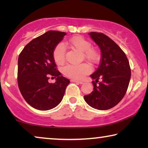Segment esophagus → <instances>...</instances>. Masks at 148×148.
<instances>
[{"label":"esophagus","mask_w":148,"mask_h":148,"mask_svg":"<svg viewBox=\"0 0 148 148\" xmlns=\"http://www.w3.org/2000/svg\"><path fill=\"white\" fill-rule=\"evenodd\" d=\"M72 82H76V83H78L79 84H83L84 82L82 81H79V80H76V79H71Z\"/></svg>","instance_id":"esophagus-1"}]
</instances>
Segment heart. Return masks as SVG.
Here are the masks:
<instances>
[{
    "label": "heart",
    "mask_w": 148,
    "mask_h": 148,
    "mask_svg": "<svg viewBox=\"0 0 148 148\" xmlns=\"http://www.w3.org/2000/svg\"><path fill=\"white\" fill-rule=\"evenodd\" d=\"M71 47L83 52L84 57L87 61L96 63L99 59V53L97 50L91 47V44L82 36H74L69 41ZM53 58L57 64H61L65 60V48L62 44H59L53 50ZM65 76L72 79H80L91 72L88 64L83 63L78 65L68 64L62 70Z\"/></svg>",
    "instance_id": "b5f03b06"
}]
</instances>
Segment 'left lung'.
Segmentation results:
<instances>
[{"mask_svg": "<svg viewBox=\"0 0 148 148\" xmlns=\"http://www.w3.org/2000/svg\"><path fill=\"white\" fill-rule=\"evenodd\" d=\"M101 51L99 68L91 77L93 91L84 99L93 108L105 110L112 108L123 98L128 88L131 71L126 55L116 42L101 32L89 33ZM101 79L99 84L96 83Z\"/></svg>", "mask_w": 148, "mask_h": 148, "instance_id": "obj_1", "label": "left lung"}]
</instances>
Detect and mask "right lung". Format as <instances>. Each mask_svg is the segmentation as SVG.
<instances>
[{
    "label": "right lung",
    "instance_id": "right-lung-1",
    "mask_svg": "<svg viewBox=\"0 0 148 148\" xmlns=\"http://www.w3.org/2000/svg\"><path fill=\"white\" fill-rule=\"evenodd\" d=\"M66 32L49 31L27 44L18 57L17 82L25 101L39 110L56 107L63 98L70 80L61 76L56 68L53 50ZM57 77L54 84L49 76Z\"/></svg>",
    "mask_w": 148,
    "mask_h": 148
}]
</instances>
